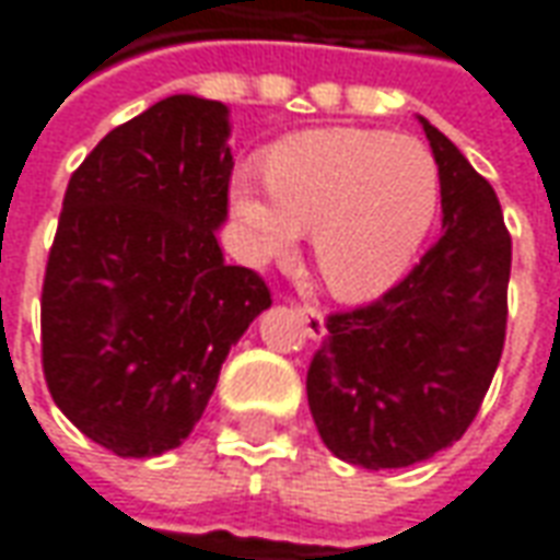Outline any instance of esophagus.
<instances>
[{"mask_svg": "<svg viewBox=\"0 0 560 560\" xmlns=\"http://www.w3.org/2000/svg\"><path fill=\"white\" fill-rule=\"evenodd\" d=\"M296 315H300V320H303L305 336H308V339L320 341L324 336H327V320H324V315H320L317 308H312V305H300V308H296Z\"/></svg>", "mask_w": 560, "mask_h": 560, "instance_id": "esophagus-1", "label": "esophagus"}]
</instances>
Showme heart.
<instances>
[{
  "label": "heart",
  "mask_w": 560,
  "mask_h": 560,
  "mask_svg": "<svg viewBox=\"0 0 560 560\" xmlns=\"http://www.w3.org/2000/svg\"><path fill=\"white\" fill-rule=\"evenodd\" d=\"M233 173L231 212L255 264L288 257L312 228V255L341 300H375L411 269L441 209V171L420 140L317 128Z\"/></svg>",
  "instance_id": "obj_1"
}]
</instances>
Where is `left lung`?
<instances>
[{
    "label": "left lung",
    "instance_id": "left-lung-1",
    "mask_svg": "<svg viewBox=\"0 0 560 560\" xmlns=\"http://www.w3.org/2000/svg\"><path fill=\"white\" fill-rule=\"evenodd\" d=\"M420 119L441 171V240L377 303L329 315L308 408L332 456L408 468L453 446L504 351L510 233L494 188Z\"/></svg>",
    "mask_w": 560,
    "mask_h": 560
}]
</instances>
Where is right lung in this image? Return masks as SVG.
Returning <instances> with one entry per match:
<instances>
[{
  "mask_svg": "<svg viewBox=\"0 0 560 560\" xmlns=\"http://www.w3.org/2000/svg\"><path fill=\"white\" fill-rule=\"evenodd\" d=\"M228 104L171 95L92 149L68 183L42 293L56 408L122 458L176 450L221 363L272 305L228 267Z\"/></svg>",
  "mask_w": 560,
  "mask_h": 560,
  "instance_id": "1",
  "label": "right lung"
}]
</instances>
